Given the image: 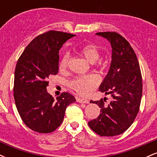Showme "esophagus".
I'll return each instance as SVG.
<instances>
[{
  "label": "esophagus",
  "mask_w": 157,
  "mask_h": 157,
  "mask_svg": "<svg viewBox=\"0 0 157 157\" xmlns=\"http://www.w3.org/2000/svg\"><path fill=\"white\" fill-rule=\"evenodd\" d=\"M77 101L78 102H80V103H86L88 104L89 103V101L88 100H86V99H82V98H77Z\"/></svg>",
  "instance_id": "34e87169"
}]
</instances>
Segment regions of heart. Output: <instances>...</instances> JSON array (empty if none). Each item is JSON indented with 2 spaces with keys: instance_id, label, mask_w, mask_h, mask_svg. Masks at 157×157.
I'll return each instance as SVG.
<instances>
[{
  "instance_id": "obj_1",
  "label": "heart",
  "mask_w": 157,
  "mask_h": 157,
  "mask_svg": "<svg viewBox=\"0 0 157 157\" xmlns=\"http://www.w3.org/2000/svg\"><path fill=\"white\" fill-rule=\"evenodd\" d=\"M79 53L83 56L91 63H94L100 57V51L95 44H89L84 45L79 49ZM70 56L68 53H65L61 57L59 63V68L64 71L68 67ZM100 80L96 75L79 77L74 79L70 83V86L73 90L82 96H88L97 88Z\"/></svg>"
}]
</instances>
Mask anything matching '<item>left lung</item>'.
<instances>
[{
    "instance_id": "left-lung-1",
    "label": "left lung",
    "mask_w": 157,
    "mask_h": 157,
    "mask_svg": "<svg viewBox=\"0 0 157 157\" xmlns=\"http://www.w3.org/2000/svg\"><path fill=\"white\" fill-rule=\"evenodd\" d=\"M96 35L107 39L112 48L109 71L99 88L101 92L111 94L112 100L108 105H104L106 97L104 101H90L101 109L89 125L100 136H113L125 132L137 115L142 94V75L136 54L122 36L113 32Z\"/></svg>"
}]
</instances>
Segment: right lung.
I'll use <instances>...</instances> for the list:
<instances>
[{
    "label": "right lung",
    "mask_w": 157,
    "mask_h": 157,
    "mask_svg": "<svg viewBox=\"0 0 157 157\" xmlns=\"http://www.w3.org/2000/svg\"><path fill=\"white\" fill-rule=\"evenodd\" d=\"M75 35L48 31L36 37L19 57L15 71L14 98L27 127L43 134L54 131L62 123L66 108L76 101L63 92L57 100L47 92L48 77L59 69V50Z\"/></svg>",
    "instance_id": "right-lung-1"
}]
</instances>
